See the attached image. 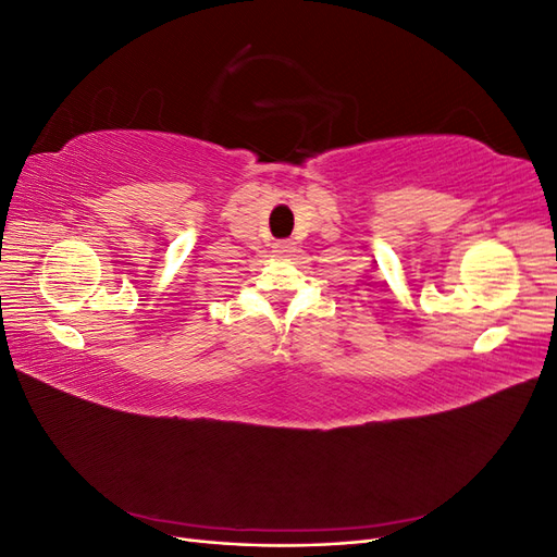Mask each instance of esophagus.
Listing matches in <instances>:
<instances>
[{
	"instance_id": "obj_1",
	"label": "esophagus",
	"mask_w": 557,
	"mask_h": 557,
	"mask_svg": "<svg viewBox=\"0 0 557 557\" xmlns=\"http://www.w3.org/2000/svg\"><path fill=\"white\" fill-rule=\"evenodd\" d=\"M274 252H276L278 258H288V256H293V252H295V244L293 242H278L274 246Z\"/></svg>"
}]
</instances>
